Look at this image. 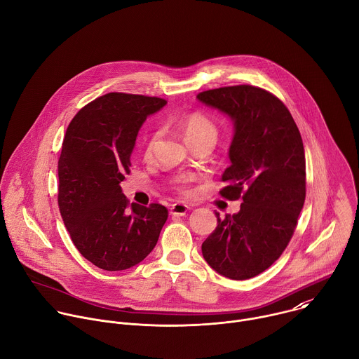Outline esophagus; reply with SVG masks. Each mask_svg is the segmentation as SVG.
Segmentation results:
<instances>
[{"mask_svg": "<svg viewBox=\"0 0 359 359\" xmlns=\"http://www.w3.org/2000/svg\"><path fill=\"white\" fill-rule=\"evenodd\" d=\"M189 210H190V207H189L187 204H183V203H175V204H172V207H170V214H172V215L182 217V215H186Z\"/></svg>", "mask_w": 359, "mask_h": 359, "instance_id": "obj_1", "label": "esophagus"}]
</instances>
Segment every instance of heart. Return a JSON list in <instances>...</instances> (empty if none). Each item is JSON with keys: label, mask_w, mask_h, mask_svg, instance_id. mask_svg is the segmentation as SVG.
I'll return each mask as SVG.
<instances>
[{"label": "heart", "mask_w": 359, "mask_h": 359, "mask_svg": "<svg viewBox=\"0 0 359 359\" xmlns=\"http://www.w3.org/2000/svg\"><path fill=\"white\" fill-rule=\"evenodd\" d=\"M180 124H182V128L184 131L187 141L198 140V138H210V140L215 141L217 134H218L215 123L210 116H207L203 112H191V114L184 115ZM158 140H159V133H152L149 135V138L147 140L145 148H144L145 156L152 155Z\"/></svg>", "instance_id": "obj_1"}]
</instances>
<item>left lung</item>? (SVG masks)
Listing matches in <instances>:
<instances>
[{"instance_id":"left-lung-1","label":"left lung","mask_w":359,"mask_h":359,"mask_svg":"<svg viewBox=\"0 0 359 359\" xmlns=\"http://www.w3.org/2000/svg\"><path fill=\"white\" fill-rule=\"evenodd\" d=\"M203 104L231 118V165L219 194L243 198L236 214L219 217L203 243L207 264L219 275L245 280L266 271L285 251L306 198L303 141L286 105L248 84L197 94Z\"/></svg>"}]
</instances>
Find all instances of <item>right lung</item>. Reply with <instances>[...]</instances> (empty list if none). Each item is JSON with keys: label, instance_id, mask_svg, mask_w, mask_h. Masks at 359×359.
Instances as JSON below:
<instances>
[{"label": "right lung", "instance_id": "obj_1", "mask_svg": "<svg viewBox=\"0 0 359 359\" xmlns=\"http://www.w3.org/2000/svg\"><path fill=\"white\" fill-rule=\"evenodd\" d=\"M166 100L108 93L83 107L67 127L57 163L59 210L79 252L104 271H126L155 248L168 208L133 203L121 183L138 131Z\"/></svg>", "mask_w": 359, "mask_h": 359}]
</instances>
